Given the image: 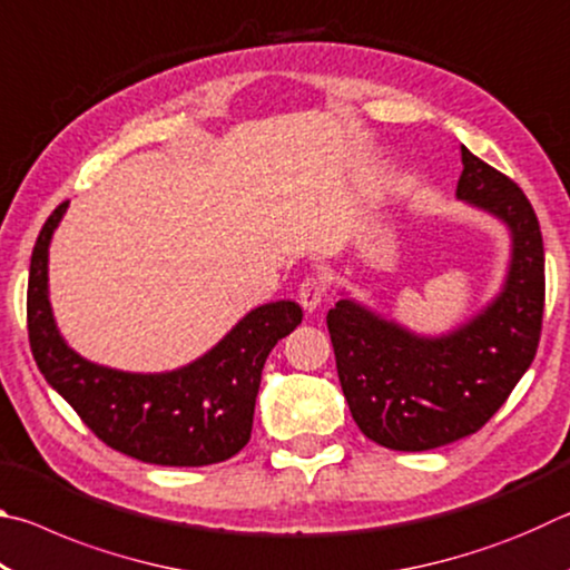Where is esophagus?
I'll return each mask as SVG.
<instances>
[{
	"instance_id": "esophagus-1",
	"label": "esophagus",
	"mask_w": 570,
	"mask_h": 570,
	"mask_svg": "<svg viewBox=\"0 0 570 570\" xmlns=\"http://www.w3.org/2000/svg\"><path fill=\"white\" fill-rule=\"evenodd\" d=\"M326 296V284L320 276H306L302 284H298V302L306 308V312H314L316 306L324 302Z\"/></svg>"
}]
</instances>
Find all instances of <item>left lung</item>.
Returning a JSON list of instances; mask_svg holds the SVG:
<instances>
[{"label": "left lung", "instance_id": "left-lung-1", "mask_svg": "<svg viewBox=\"0 0 570 570\" xmlns=\"http://www.w3.org/2000/svg\"><path fill=\"white\" fill-rule=\"evenodd\" d=\"M458 198L503 220L513 238L503 292L445 336H417L340 298L326 314L354 422L382 448L435 450L478 432L533 362L546 304L538 216L518 183L462 148Z\"/></svg>", "mask_w": 570, "mask_h": 570}]
</instances>
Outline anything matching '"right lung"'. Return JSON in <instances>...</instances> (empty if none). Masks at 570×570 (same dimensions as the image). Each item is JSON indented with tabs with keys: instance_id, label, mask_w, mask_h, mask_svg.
I'll return each mask as SVG.
<instances>
[{
	"instance_id": "add662e5",
	"label": "right lung",
	"mask_w": 570,
	"mask_h": 570,
	"mask_svg": "<svg viewBox=\"0 0 570 570\" xmlns=\"http://www.w3.org/2000/svg\"><path fill=\"white\" fill-rule=\"evenodd\" d=\"M67 204L52 210L37 236L27 286V332L45 380L122 455L168 468L234 458L250 440L266 356L302 324V306L272 302L254 308L208 354L173 372L132 374L82 360L57 332L47 296V254Z\"/></svg>"
}]
</instances>
